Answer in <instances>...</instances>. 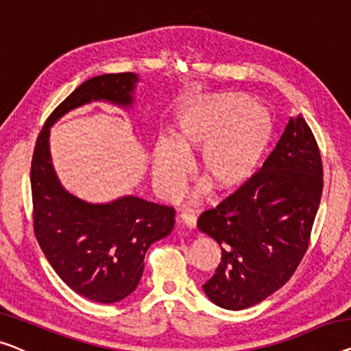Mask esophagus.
<instances>
[{
	"instance_id": "34e87169",
	"label": "esophagus",
	"mask_w": 351,
	"mask_h": 351,
	"mask_svg": "<svg viewBox=\"0 0 351 351\" xmlns=\"http://www.w3.org/2000/svg\"><path fill=\"white\" fill-rule=\"evenodd\" d=\"M180 217H181V221L184 222L187 227L193 228V227L197 226V216H195V214H193L192 211H181Z\"/></svg>"
}]
</instances>
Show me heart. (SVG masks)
I'll list each match as a JSON object with an SVG mask.
<instances>
[{"label":"heart","mask_w":351,"mask_h":351,"mask_svg":"<svg viewBox=\"0 0 351 351\" xmlns=\"http://www.w3.org/2000/svg\"><path fill=\"white\" fill-rule=\"evenodd\" d=\"M273 137L266 110L239 93L205 97L182 114L175 140L154 149V178L165 195L181 192L191 171L187 154L202 149L198 170L219 192L234 191L255 175Z\"/></svg>","instance_id":"heart-1"}]
</instances>
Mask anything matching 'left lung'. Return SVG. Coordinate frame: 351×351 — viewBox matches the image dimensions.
<instances>
[{"label":"left lung","instance_id":"1","mask_svg":"<svg viewBox=\"0 0 351 351\" xmlns=\"http://www.w3.org/2000/svg\"><path fill=\"white\" fill-rule=\"evenodd\" d=\"M323 191L320 149L304 118H291L263 167L198 217L222 257L203 290L214 304L247 309L280 289L311 241Z\"/></svg>","mask_w":351,"mask_h":351}]
</instances>
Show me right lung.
<instances>
[{
    "instance_id": "add662e5",
    "label": "right lung",
    "mask_w": 351,
    "mask_h": 351,
    "mask_svg": "<svg viewBox=\"0 0 351 351\" xmlns=\"http://www.w3.org/2000/svg\"><path fill=\"white\" fill-rule=\"evenodd\" d=\"M135 82L132 72L83 82L47 118L31 160L33 227L42 252L69 289L106 304L135 290L146 250L173 230L175 208L138 197L91 205L71 195L53 171L49 134L56 119L83 104L106 99L130 106Z\"/></svg>"
}]
</instances>
